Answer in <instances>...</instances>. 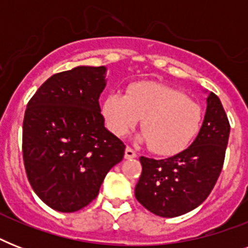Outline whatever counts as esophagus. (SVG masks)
Wrapping results in <instances>:
<instances>
[{
	"label": "esophagus",
	"mask_w": 248,
	"mask_h": 248,
	"mask_svg": "<svg viewBox=\"0 0 248 248\" xmlns=\"http://www.w3.org/2000/svg\"><path fill=\"white\" fill-rule=\"evenodd\" d=\"M135 157H136V152L130 147L126 148V151H124V158L132 159V158H135Z\"/></svg>",
	"instance_id": "1"
}]
</instances>
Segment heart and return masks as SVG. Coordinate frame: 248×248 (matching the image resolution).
Segmentation results:
<instances>
[{
	"label": "heart",
	"mask_w": 248,
	"mask_h": 248,
	"mask_svg": "<svg viewBox=\"0 0 248 248\" xmlns=\"http://www.w3.org/2000/svg\"><path fill=\"white\" fill-rule=\"evenodd\" d=\"M103 113L109 130L124 135L141 118L140 139L158 155H173L192 143L202 124L198 103L172 87L155 82L130 86L127 93L105 97Z\"/></svg>",
	"instance_id": "heart-1"
}]
</instances>
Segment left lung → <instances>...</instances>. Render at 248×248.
I'll use <instances>...</instances> for the list:
<instances>
[{
    "label": "left lung",
    "instance_id": "1",
    "mask_svg": "<svg viewBox=\"0 0 248 248\" xmlns=\"http://www.w3.org/2000/svg\"><path fill=\"white\" fill-rule=\"evenodd\" d=\"M229 132L223 104L210 93L203 124L192 145L170 158L140 157L143 171L135 186L136 200L162 217L180 216L198 207L219 179Z\"/></svg>",
    "mask_w": 248,
    "mask_h": 248
}]
</instances>
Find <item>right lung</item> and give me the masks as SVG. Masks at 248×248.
Segmentation results:
<instances>
[{"mask_svg":"<svg viewBox=\"0 0 248 248\" xmlns=\"http://www.w3.org/2000/svg\"><path fill=\"white\" fill-rule=\"evenodd\" d=\"M105 67H77L51 76L28 101L23 161L33 190L48 207L75 212L99 194L122 161L124 144L104 126L99 97Z\"/></svg>","mask_w":248,"mask_h":248,"instance_id":"obj_1","label":"right lung"}]
</instances>
